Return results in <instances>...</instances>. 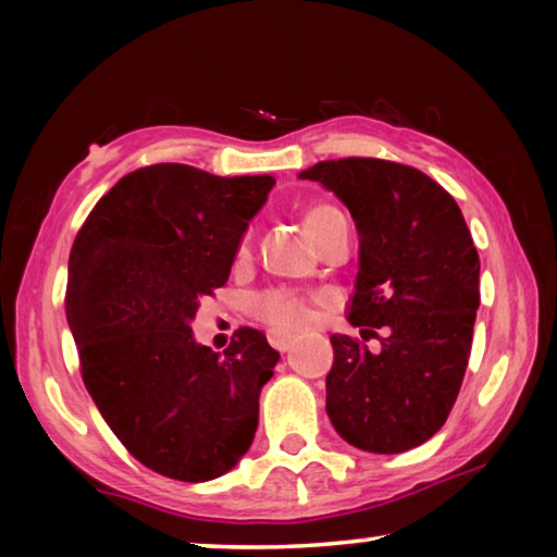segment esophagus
<instances>
[{
	"mask_svg": "<svg viewBox=\"0 0 557 557\" xmlns=\"http://www.w3.org/2000/svg\"><path fill=\"white\" fill-rule=\"evenodd\" d=\"M268 342H270V346L272 348H277V351H289L292 348V344H295V336L292 334H282V332H270L268 334Z\"/></svg>",
	"mask_w": 557,
	"mask_h": 557,
	"instance_id": "obj_1",
	"label": "esophagus"
}]
</instances>
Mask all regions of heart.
<instances>
[{"mask_svg":"<svg viewBox=\"0 0 557 557\" xmlns=\"http://www.w3.org/2000/svg\"><path fill=\"white\" fill-rule=\"evenodd\" d=\"M338 219H344L342 211L334 209V206H312L305 215V225L309 235H312L314 243H319L324 231L329 228V223H334ZM258 314L265 319L268 324L275 329H282V332H299L312 324L314 312H312V301L305 299L301 295H295V292L287 289H272L265 292V295L258 297Z\"/></svg>","mask_w":557,"mask_h":557,"instance_id":"heart-1","label":"heart"}]
</instances>
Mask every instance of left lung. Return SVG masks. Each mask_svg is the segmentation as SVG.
<instances>
[{
  "mask_svg": "<svg viewBox=\"0 0 557 557\" xmlns=\"http://www.w3.org/2000/svg\"><path fill=\"white\" fill-rule=\"evenodd\" d=\"M342 201L358 231L348 322L385 329L381 351L334 334L326 414L348 445L398 455L445 425L479 309V256L457 201L418 169L329 159L299 172Z\"/></svg>",
  "mask_w": 557,
  "mask_h": 557,
  "instance_id": "left-lung-1",
  "label": "left lung"
}]
</instances>
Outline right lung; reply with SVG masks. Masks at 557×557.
<instances>
[{
	"label": "right lung",
	"instance_id": "1",
	"mask_svg": "<svg viewBox=\"0 0 557 557\" xmlns=\"http://www.w3.org/2000/svg\"><path fill=\"white\" fill-rule=\"evenodd\" d=\"M272 186L270 174L145 166L122 176L75 235L65 317L83 383L129 455L162 476H223L256 437L280 354L250 326L215 354L191 322L201 297L228 282Z\"/></svg>",
	"mask_w": 557,
	"mask_h": 557
}]
</instances>
